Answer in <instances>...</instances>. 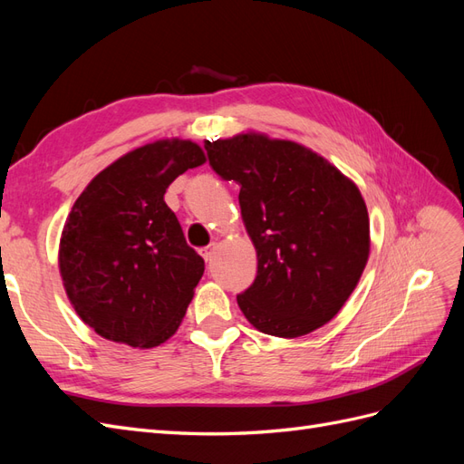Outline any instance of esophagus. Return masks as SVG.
<instances>
[{
  "label": "esophagus",
  "mask_w": 464,
  "mask_h": 464,
  "mask_svg": "<svg viewBox=\"0 0 464 464\" xmlns=\"http://www.w3.org/2000/svg\"><path fill=\"white\" fill-rule=\"evenodd\" d=\"M199 254L203 256V259H205L207 263H210V261H213L215 254H217V244H210V246H207V247H201Z\"/></svg>",
  "instance_id": "34e87169"
}]
</instances>
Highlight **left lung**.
Segmentation results:
<instances>
[{
  "mask_svg": "<svg viewBox=\"0 0 464 464\" xmlns=\"http://www.w3.org/2000/svg\"><path fill=\"white\" fill-rule=\"evenodd\" d=\"M208 164L240 186L257 276L237 305L261 333L294 339L325 325L356 288L370 256L358 188L314 150L257 133L205 143Z\"/></svg>",
  "mask_w": 464,
  "mask_h": 464,
  "instance_id": "left-lung-1",
  "label": "left lung"
}]
</instances>
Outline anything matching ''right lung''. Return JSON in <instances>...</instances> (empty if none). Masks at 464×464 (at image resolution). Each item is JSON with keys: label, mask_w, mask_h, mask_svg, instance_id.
I'll list each match as a JSON object with an SVG mask.
<instances>
[{"label": "right lung", "mask_w": 464, "mask_h": 464, "mask_svg": "<svg viewBox=\"0 0 464 464\" xmlns=\"http://www.w3.org/2000/svg\"><path fill=\"white\" fill-rule=\"evenodd\" d=\"M191 141L139 147L79 195L62 232L60 273L79 317L108 341L159 346L176 333L205 261L164 193L205 162Z\"/></svg>", "instance_id": "1"}]
</instances>
